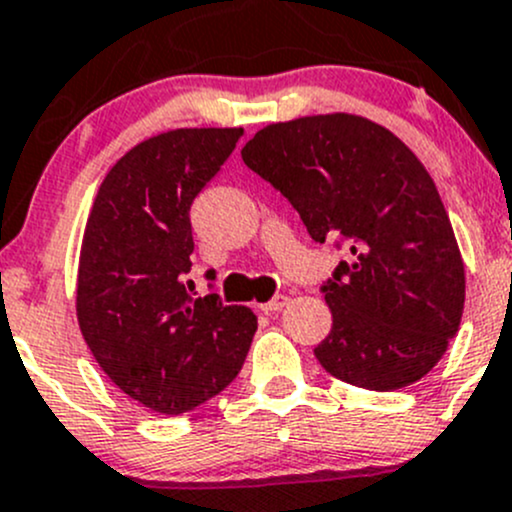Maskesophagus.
Instances as JSON below:
<instances>
[{
    "label": "esophagus",
    "mask_w": 512,
    "mask_h": 512,
    "mask_svg": "<svg viewBox=\"0 0 512 512\" xmlns=\"http://www.w3.org/2000/svg\"><path fill=\"white\" fill-rule=\"evenodd\" d=\"M288 300H291V298H288V295H276V298H273V300L263 303L261 310H263V313H278V310L286 308Z\"/></svg>",
    "instance_id": "1"
}]
</instances>
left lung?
I'll return each instance as SVG.
<instances>
[{"instance_id": "8db88e82", "label": "left lung", "mask_w": 512, "mask_h": 512, "mask_svg": "<svg viewBox=\"0 0 512 512\" xmlns=\"http://www.w3.org/2000/svg\"><path fill=\"white\" fill-rule=\"evenodd\" d=\"M241 157L293 204L310 239L350 251L320 288L333 313L315 347L325 372L374 392L431 372L461 325L466 276L414 152L372 120L333 113L268 125Z\"/></svg>"}]
</instances>
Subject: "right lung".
<instances>
[{"mask_svg": "<svg viewBox=\"0 0 512 512\" xmlns=\"http://www.w3.org/2000/svg\"><path fill=\"white\" fill-rule=\"evenodd\" d=\"M241 135L182 128L140 142L105 175L88 217L78 325L110 382L152 412L177 416L217 397L254 340L249 308L194 298L187 278L189 209Z\"/></svg>", "mask_w": 512, "mask_h": 512, "instance_id": "1", "label": "right lung"}]
</instances>
